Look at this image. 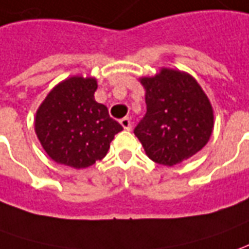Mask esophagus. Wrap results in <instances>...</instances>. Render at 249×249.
<instances>
[{"instance_id":"esophagus-1","label":"esophagus","mask_w":249,"mask_h":249,"mask_svg":"<svg viewBox=\"0 0 249 249\" xmlns=\"http://www.w3.org/2000/svg\"><path fill=\"white\" fill-rule=\"evenodd\" d=\"M121 125H123V128L124 129H126V131H131L132 129V121H131V118H128V117H124L121 121Z\"/></svg>"}]
</instances>
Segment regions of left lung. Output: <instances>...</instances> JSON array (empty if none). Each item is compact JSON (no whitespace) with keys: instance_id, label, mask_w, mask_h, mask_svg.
<instances>
[{"instance_id":"obj_1","label":"left lung","mask_w":249,"mask_h":249,"mask_svg":"<svg viewBox=\"0 0 249 249\" xmlns=\"http://www.w3.org/2000/svg\"><path fill=\"white\" fill-rule=\"evenodd\" d=\"M146 91L147 113L135 128L147 157L173 166L199 153L214 129L209 96L194 76L160 68L155 76L139 79Z\"/></svg>"}]
</instances>
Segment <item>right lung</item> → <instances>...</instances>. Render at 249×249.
I'll use <instances>...</instances> for the list:
<instances>
[{
	"mask_svg": "<svg viewBox=\"0 0 249 249\" xmlns=\"http://www.w3.org/2000/svg\"><path fill=\"white\" fill-rule=\"evenodd\" d=\"M95 77L72 76L60 82L40 103L35 133L57 163L84 169L101 160L123 126L94 98Z\"/></svg>",
	"mask_w": 249,
	"mask_h": 249,
	"instance_id": "obj_1",
	"label": "right lung"
}]
</instances>
